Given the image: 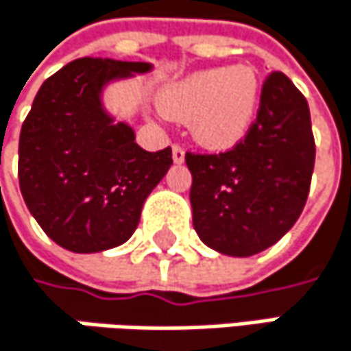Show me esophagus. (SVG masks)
<instances>
[{"instance_id": "esophagus-1", "label": "esophagus", "mask_w": 351, "mask_h": 351, "mask_svg": "<svg viewBox=\"0 0 351 351\" xmlns=\"http://www.w3.org/2000/svg\"><path fill=\"white\" fill-rule=\"evenodd\" d=\"M173 160H175L176 165L184 162V150H182L178 144H175V146H173Z\"/></svg>"}]
</instances>
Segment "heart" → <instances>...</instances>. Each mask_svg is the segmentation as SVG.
<instances>
[{
	"mask_svg": "<svg viewBox=\"0 0 351 351\" xmlns=\"http://www.w3.org/2000/svg\"><path fill=\"white\" fill-rule=\"evenodd\" d=\"M260 106V79L252 66H215L193 73L165 87V115L191 121L197 144L228 150L240 144L254 125Z\"/></svg>",
	"mask_w": 351,
	"mask_h": 351,
	"instance_id": "b5f03b06",
	"label": "heart"
}]
</instances>
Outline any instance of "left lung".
<instances>
[{
  "mask_svg": "<svg viewBox=\"0 0 351 351\" xmlns=\"http://www.w3.org/2000/svg\"><path fill=\"white\" fill-rule=\"evenodd\" d=\"M184 160L201 242L226 256H254L276 244L305 207L315 165L307 99L274 71L244 140L221 154L186 152Z\"/></svg>",
  "mask_w": 351,
  "mask_h": 351,
  "instance_id": "obj_1",
  "label": "left lung"
}]
</instances>
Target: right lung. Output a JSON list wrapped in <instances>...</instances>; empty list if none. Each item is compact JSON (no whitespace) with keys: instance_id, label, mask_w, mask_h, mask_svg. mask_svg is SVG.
<instances>
[{"instance_id":"obj_1","label":"right lung","mask_w":351,"mask_h":351,"mask_svg":"<svg viewBox=\"0 0 351 351\" xmlns=\"http://www.w3.org/2000/svg\"><path fill=\"white\" fill-rule=\"evenodd\" d=\"M150 71V62L85 56L36 93L20 132V191L44 234L64 250L93 254L128 242L173 165L171 148H140L101 99L109 83Z\"/></svg>"}]
</instances>
